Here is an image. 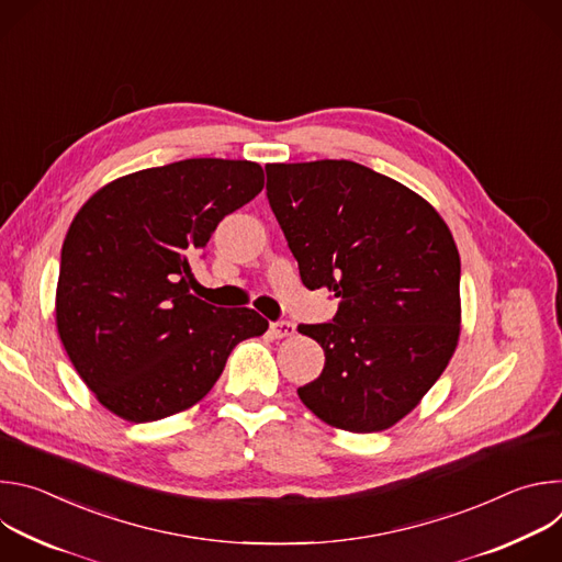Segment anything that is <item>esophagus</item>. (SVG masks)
<instances>
[{"label":"esophagus","instance_id":"obj_1","mask_svg":"<svg viewBox=\"0 0 562 562\" xmlns=\"http://www.w3.org/2000/svg\"><path fill=\"white\" fill-rule=\"evenodd\" d=\"M269 331L273 338H291L295 334V325L286 323V319H280V323H271Z\"/></svg>","mask_w":562,"mask_h":562}]
</instances>
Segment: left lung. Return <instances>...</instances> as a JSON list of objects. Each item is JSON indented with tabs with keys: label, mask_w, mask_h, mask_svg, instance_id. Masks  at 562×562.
Returning a JSON list of instances; mask_svg holds the SVG:
<instances>
[{
	"label": "left lung",
	"mask_w": 562,
	"mask_h": 562,
	"mask_svg": "<svg viewBox=\"0 0 562 562\" xmlns=\"http://www.w3.org/2000/svg\"><path fill=\"white\" fill-rule=\"evenodd\" d=\"M267 198L306 289L340 297L334 323L300 325L325 369L297 389L345 431L403 420L447 369L460 338V256L418 193L349 159L267 165Z\"/></svg>",
	"instance_id": "obj_1"
}]
</instances>
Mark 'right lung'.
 I'll use <instances>...</instances> for the list:
<instances>
[{"label":"right lung","instance_id":"add662e5","mask_svg":"<svg viewBox=\"0 0 562 562\" xmlns=\"http://www.w3.org/2000/svg\"><path fill=\"white\" fill-rule=\"evenodd\" d=\"M265 189L249 159L195 157L117 178L72 217L55 293L59 340L100 403L128 423L187 412L237 342L262 336L254 308L200 300L191 258L220 220Z\"/></svg>","mask_w":562,"mask_h":562}]
</instances>
